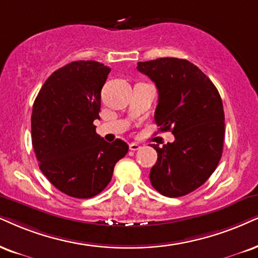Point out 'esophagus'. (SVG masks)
Listing matches in <instances>:
<instances>
[{"label": "esophagus", "instance_id": "34e87169", "mask_svg": "<svg viewBox=\"0 0 258 258\" xmlns=\"http://www.w3.org/2000/svg\"><path fill=\"white\" fill-rule=\"evenodd\" d=\"M140 148H142V146H140L138 143H131V144H130V150H131V151H137V150H139Z\"/></svg>", "mask_w": 258, "mask_h": 258}]
</instances>
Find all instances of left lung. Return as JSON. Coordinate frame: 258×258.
Instances as JSON below:
<instances>
[{
    "label": "left lung",
    "mask_w": 258,
    "mask_h": 258,
    "mask_svg": "<svg viewBox=\"0 0 258 258\" xmlns=\"http://www.w3.org/2000/svg\"><path fill=\"white\" fill-rule=\"evenodd\" d=\"M138 71L158 89L155 121L159 131H171L174 143L159 148L150 171L152 187L168 198L198 189L216 170L221 158L225 115L219 91L197 65L178 58L138 61Z\"/></svg>",
    "instance_id": "8db88e82"
}]
</instances>
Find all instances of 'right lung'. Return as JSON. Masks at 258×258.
Masks as SVG:
<instances>
[{
  "mask_svg": "<svg viewBox=\"0 0 258 258\" xmlns=\"http://www.w3.org/2000/svg\"><path fill=\"white\" fill-rule=\"evenodd\" d=\"M110 73L95 60H77L45 81L32 112V145L42 174L61 193L89 199L112 180L116 162L128 151L121 139L97 135L101 89Z\"/></svg>",
  "mask_w": 258,
  "mask_h": 258,
  "instance_id": "add662e5",
  "label": "right lung"
}]
</instances>
